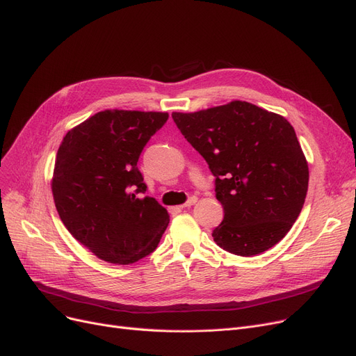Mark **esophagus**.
I'll use <instances>...</instances> for the list:
<instances>
[{
    "label": "esophagus",
    "instance_id": "1",
    "mask_svg": "<svg viewBox=\"0 0 356 356\" xmlns=\"http://www.w3.org/2000/svg\"><path fill=\"white\" fill-rule=\"evenodd\" d=\"M197 202V197L196 196H191L186 202H184L183 205H181V208H189V207H192V205H195Z\"/></svg>",
    "mask_w": 356,
    "mask_h": 356
}]
</instances>
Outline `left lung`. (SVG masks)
<instances>
[{
    "label": "left lung",
    "mask_w": 356,
    "mask_h": 356,
    "mask_svg": "<svg viewBox=\"0 0 356 356\" xmlns=\"http://www.w3.org/2000/svg\"><path fill=\"white\" fill-rule=\"evenodd\" d=\"M172 116L215 176L224 220L212 231L213 241L238 256L260 254L280 243L308 189V164L291 123L240 100Z\"/></svg>",
    "instance_id": "8db88e82"
}]
</instances>
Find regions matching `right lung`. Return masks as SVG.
Returning a JSON list of instances; mask_svg holds the SVG:
<instances>
[{"label": "right lung", "mask_w": 356, "mask_h": 356, "mask_svg": "<svg viewBox=\"0 0 356 356\" xmlns=\"http://www.w3.org/2000/svg\"><path fill=\"white\" fill-rule=\"evenodd\" d=\"M168 113L104 111L71 129L59 145L52 193L72 237L99 259L135 264L157 249L170 216L136 167Z\"/></svg>", "instance_id": "1"}]
</instances>
